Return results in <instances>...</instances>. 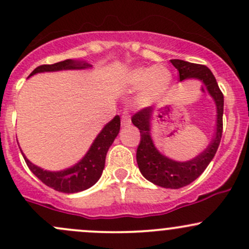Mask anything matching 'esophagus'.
<instances>
[{
    "label": "esophagus",
    "mask_w": 249,
    "mask_h": 249,
    "mask_svg": "<svg viewBox=\"0 0 249 249\" xmlns=\"http://www.w3.org/2000/svg\"><path fill=\"white\" fill-rule=\"evenodd\" d=\"M130 125H131V119H130L129 114L124 113L122 117V126L126 127V126H130Z\"/></svg>",
    "instance_id": "esophagus-1"
}]
</instances>
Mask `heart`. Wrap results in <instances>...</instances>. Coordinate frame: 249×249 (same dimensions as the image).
I'll return each mask as SVG.
<instances>
[{
  "label": "heart",
  "mask_w": 249,
  "mask_h": 249,
  "mask_svg": "<svg viewBox=\"0 0 249 249\" xmlns=\"http://www.w3.org/2000/svg\"><path fill=\"white\" fill-rule=\"evenodd\" d=\"M172 83V74L163 65L136 67L125 75V86L130 90L140 88L136 104L141 107L150 106L163 98Z\"/></svg>",
  "instance_id": "heart-1"
}]
</instances>
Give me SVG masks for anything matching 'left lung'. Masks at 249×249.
Segmentation results:
<instances>
[{"label": "left lung", "instance_id": "8db88e82", "mask_svg": "<svg viewBox=\"0 0 249 249\" xmlns=\"http://www.w3.org/2000/svg\"><path fill=\"white\" fill-rule=\"evenodd\" d=\"M171 63L179 71L180 82L185 80H198L205 86L209 95L216 105V131L208 148L195 159L188 161H175L163 155L154 144L151 137V120L153 107H146L131 118L132 124L141 132V142L137 148L138 168L146 180L164 188H181L195 181L206 169L221 143L223 131V94L219 89L217 81L211 70L205 65L195 64L181 59H171Z\"/></svg>", "mask_w": 249, "mask_h": 249}]
</instances>
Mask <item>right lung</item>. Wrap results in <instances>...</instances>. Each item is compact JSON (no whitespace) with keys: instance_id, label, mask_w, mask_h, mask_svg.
Listing matches in <instances>:
<instances>
[{"instance_id":"1","label":"right lung","mask_w":249,"mask_h":249,"mask_svg":"<svg viewBox=\"0 0 249 249\" xmlns=\"http://www.w3.org/2000/svg\"><path fill=\"white\" fill-rule=\"evenodd\" d=\"M91 65L86 61H78V59H65V61L54 63V64L40 65L32 71L33 75L39 72H53L62 71V70H82L89 69ZM120 130V118L116 116L109 123H107L104 129L99 132L94 142L91 143L90 148L86 153L77 163L69 167L67 169L57 172L46 171V169L38 167L32 163L25 154L21 150L23 159L27 163L31 172L44 182L46 186L53 188L63 193H76L85 191L95 185L100 179L101 174L105 168V161H106L107 151L109 146L114 142L116 137Z\"/></svg>"}]
</instances>
